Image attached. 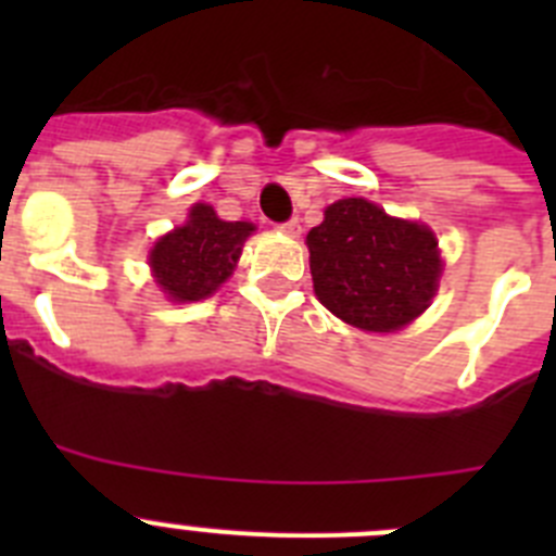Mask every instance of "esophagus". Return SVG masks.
<instances>
[{
  "mask_svg": "<svg viewBox=\"0 0 556 556\" xmlns=\"http://www.w3.org/2000/svg\"><path fill=\"white\" fill-rule=\"evenodd\" d=\"M281 230L289 236H301V223H298V219H289V223L281 225Z\"/></svg>",
  "mask_w": 556,
  "mask_h": 556,
  "instance_id": "34e87169",
  "label": "esophagus"
}]
</instances>
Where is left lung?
Here are the masks:
<instances>
[{"instance_id": "obj_1", "label": "left lung", "mask_w": 556, "mask_h": 556, "mask_svg": "<svg viewBox=\"0 0 556 556\" xmlns=\"http://www.w3.org/2000/svg\"><path fill=\"white\" fill-rule=\"evenodd\" d=\"M314 294L339 320L390 333L429 308L443 258L431 228L390 217L365 198L337 200L308 230Z\"/></svg>"}]
</instances>
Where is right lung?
<instances>
[{
    "label": "right lung",
    "instance_id": "right-lung-1",
    "mask_svg": "<svg viewBox=\"0 0 556 556\" xmlns=\"http://www.w3.org/2000/svg\"><path fill=\"white\" fill-rule=\"evenodd\" d=\"M253 230V223H225L211 205L194 203L180 228L152 244V278L169 301H203L228 281Z\"/></svg>",
    "mask_w": 556,
    "mask_h": 556
}]
</instances>
